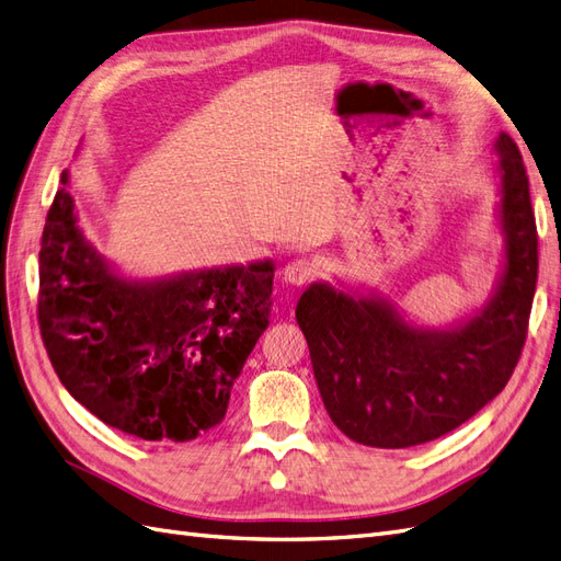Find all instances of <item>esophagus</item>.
<instances>
[{
	"label": "esophagus",
	"mask_w": 561,
	"mask_h": 561,
	"mask_svg": "<svg viewBox=\"0 0 561 561\" xmlns=\"http://www.w3.org/2000/svg\"><path fill=\"white\" fill-rule=\"evenodd\" d=\"M313 262L311 260H293V262H287L285 264V268H283V278H285V283H290V285H304L307 283L311 276H313Z\"/></svg>",
	"instance_id": "esophagus-1"
}]
</instances>
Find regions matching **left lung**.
Returning <instances> with one entry per match:
<instances>
[{
	"mask_svg": "<svg viewBox=\"0 0 561 561\" xmlns=\"http://www.w3.org/2000/svg\"><path fill=\"white\" fill-rule=\"evenodd\" d=\"M503 236L489 297L447 325H421L396 301L358 285L311 283L297 304L320 398L353 443L404 449L461 426L511 379L538 278L529 180L507 133L496 142Z\"/></svg>",
	"mask_w": 561,
	"mask_h": 561,
	"instance_id": "1",
	"label": "left lung"
}]
</instances>
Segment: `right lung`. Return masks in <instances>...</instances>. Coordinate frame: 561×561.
Listing matches in <instances>:
<instances>
[{
	"mask_svg": "<svg viewBox=\"0 0 561 561\" xmlns=\"http://www.w3.org/2000/svg\"><path fill=\"white\" fill-rule=\"evenodd\" d=\"M60 184L39 250V328L56 375L122 433L151 443L208 433L268 328L274 262L133 278L83 233L70 171Z\"/></svg>",
	"mask_w": 561,
	"mask_h": 561,
	"instance_id": "right-lung-1",
	"label": "right lung"
}]
</instances>
